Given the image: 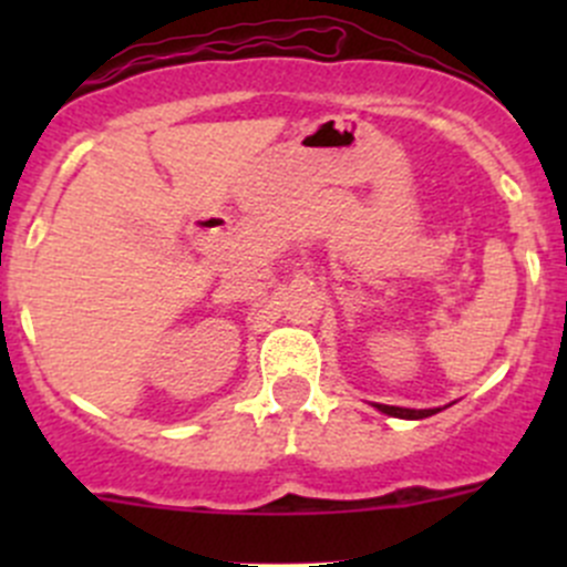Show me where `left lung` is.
<instances>
[{
	"instance_id": "left-lung-1",
	"label": "left lung",
	"mask_w": 567,
	"mask_h": 567,
	"mask_svg": "<svg viewBox=\"0 0 567 567\" xmlns=\"http://www.w3.org/2000/svg\"><path fill=\"white\" fill-rule=\"evenodd\" d=\"M375 409L384 411L390 416H400V420H425V416L436 414L439 409H400V405H381L375 403Z\"/></svg>"
}]
</instances>
